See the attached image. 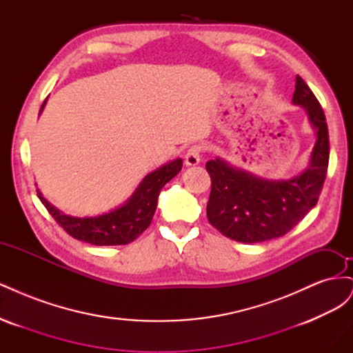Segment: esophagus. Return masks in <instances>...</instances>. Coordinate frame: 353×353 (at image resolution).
<instances>
[{
	"label": "esophagus",
	"mask_w": 353,
	"mask_h": 353,
	"mask_svg": "<svg viewBox=\"0 0 353 353\" xmlns=\"http://www.w3.org/2000/svg\"><path fill=\"white\" fill-rule=\"evenodd\" d=\"M201 148L199 145H193L188 148V152L185 154V165L187 166H196L199 165L200 159H201Z\"/></svg>",
	"instance_id": "obj_1"
}]
</instances>
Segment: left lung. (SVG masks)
<instances>
[{
    "label": "left lung",
    "mask_w": 353,
    "mask_h": 353,
    "mask_svg": "<svg viewBox=\"0 0 353 353\" xmlns=\"http://www.w3.org/2000/svg\"><path fill=\"white\" fill-rule=\"evenodd\" d=\"M292 101L305 109L316 135L307 168L301 174L287 179H265L234 168L221 157L206 163L212 179L208 219L222 236L240 243L279 239L316 205L330 157L325 114L299 74Z\"/></svg>",
    "instance_id": "1"
}]
</instances>
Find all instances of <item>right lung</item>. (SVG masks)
<instances>
[{
  "mask_svg": "<svg viewBox=\"0 0 353 353\" xmlns=\"http://www.w3.org/2000/svg\"><path fill=\"white\" fill-rule=\"evenodd\" d=\"M46 103L47 100L42 103L39 113L44 110ZM181 168H183V159H175L172 162L157 168L143 178L140 185L123 205L97 216L78 218L65 215L52 206L39 190L37 191L39 200L47 208L50 215L73 239L94 245L128 244L134 241L150 225L157 208L160 190L175 175H178Z\"/></svg>",
  "mask_w": 353,
  "mask_h": 353,
  "instance_id": "1",
  "label": "right lung"
}]
</instances>
